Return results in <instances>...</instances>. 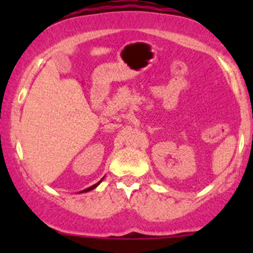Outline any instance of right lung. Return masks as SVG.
I'll return each instance as SVG.
<instances>
[{
	"label": "right lung",
	"instance_id": "obj_1",
	"mask_svg": "<svg viewBox=\"0 0 253 253\" xmlns=\"http://www.w3.org/2000/svg\"><path fill=\"white\" fill-rule=\"evenodd\" d=\"M101 181H103V178H101V180H100V181H99V182H98V183H95V185H93V186H90V187L85 188V190L81 191V192H82V193H83V192H88V191H91V190H94V188H95V187H96V186H98V185H99V183H100V182H101Z\"/></svg>",
	"mask_w": 253,
	"mask_h": 253
}]
</instances>
